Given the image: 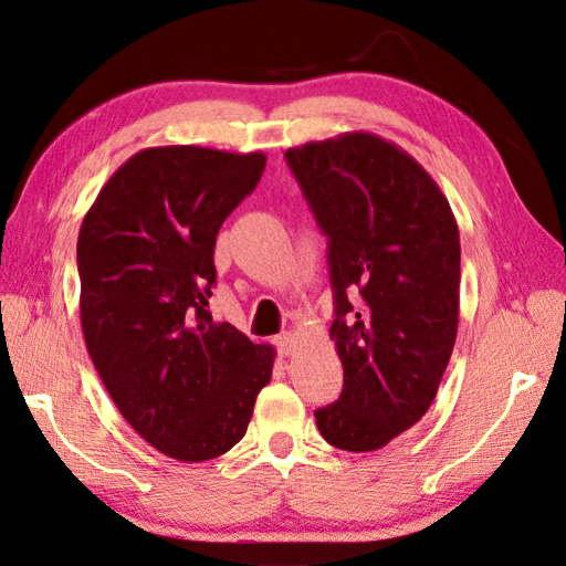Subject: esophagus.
Listing matches in <instances>:
<instances>
[{
  "instance_id": "esophagus-1",
  "label": "esophagus",
  "mask_w": 566,
  "mask_h": 566,
  "mask_svg": "<svg viewBox=\"0 0 566 566\" xmlns=\"http://www.w3.org/2000/svg\"><path fill=\"white\" fill-rule=\"evenodd\" d=\"M275 347H279V352H281L283 357L293 355V349H295V335H293V333L279 335V337H275Z\"/></svg>"
}]
</instances>
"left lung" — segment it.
<instances>
[{"label": "left lung", "mask_w": 566, "mask_h": 566, "mask_svg": "<svg viewBox=\"0 0 566 566\" xmlns=\"http://www.w3.org/2000/svg\"><path fill=\"white\" fill-rule=\"evenodd\" d=\"M329 239L335 339L345 387L315 411L323 439L379 451L429 411L458 333L461 239L433 177L375 133L285 153Z\"/></svg>", "instance_id": "left-lung-1"}]
</instances>
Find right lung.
I'll return each instance as SVG.
<instances>
[{
    "label": "right lung",
    "mask_w": 566,
    "mask_h": 566,
    "mask_svg": "<svg viewBox=\"0 0 566 566\" xmlns=\"http://www.w3.org/2000/svg\"><path fill=\"white\" fill-rule=\"evenodd\" d=\"M263 167V153L147 147L81 223L85 347L123 419L175 461L233 449L271 381L275 349L207 311L217 233Z\"/></svg>",
    "instance_id": "add662e5"
}]
</instances>
